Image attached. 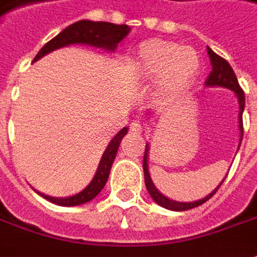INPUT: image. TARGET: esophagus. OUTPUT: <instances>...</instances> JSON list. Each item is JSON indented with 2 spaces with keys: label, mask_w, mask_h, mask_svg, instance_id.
Instances as JSON below:
<instances>
[{
  "label": "esophagus",
  "mask_w": 257,
  "mask_h": 257,
  "mask_svg": "<svg viewBox=\"0 0 257 257\" xmlns=\"http://www.w3.org/2000/svg\"><path fill=\"white\" fill-rule=\"evenodd\" d=\"M131 132L135 134V135H141L143 132V126L139 122H132V125H131Z\"/></svg>",
  "instance_id": "34e87169"
}]
</instances>
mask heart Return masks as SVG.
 Returning a JSON list of instances; mask_svg holds the SVG:
<instances>
[{
    "mask_svg": "<svg viewBox=\"0 0 257 257\" xmlns=\"http://www.w3.org/2000/svg\"><path fill=\"white\" fill-rule=\"evenodd\" d=\"M134 70L143 81L156 80L163 94H174L193 80L198 70V56L176 42L149 39L136 48Z\"/></svg>",
    "mask_w": 257,
    "mask_h": 257,
    "instance_id": "b5f03b06",
    "label": "heart"
}]
</instances>
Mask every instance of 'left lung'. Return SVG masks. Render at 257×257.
<instances>
[{
  "label": "left lung",
  "mask_w": 257,
  "mask_h": 257,
  "mask_svg": "<svg viewBox=\"0 0 257 257\" xmlns=\"http://www.w3.org/2000/svg\"><path fill=\"white\" fill-rule=\"evenodd\" d=\"M207 52H208L209 60H211V66H212V70L209 73L208 78L205 80V85L207 87H225V88H229L232 91L236 94L239 102V129H240V142H242V136H243V122H242V114H243V108H245V92L240 88V85L238 83V78L235 76L233 70L229 66V63L226 62L225 59H222L221 56H218L212 50V49L207 48ZM148 158H149V145L146 143V149H145V156H143V174H145V184H146V188L149 191L151 197L158 202L160 207L167 209H172V211H187V209L195 208L198 205H201L205 201H208L209 198L212 195L215 194L218 191V188L221 187V184L224 183V180L219 183V186L212 191L209 193L207 197H204L202 200H198V201L193 202H179V201H173L170 198H167L165 195L162 194L159 191L158 188L155 187L153 181L151 179V173H149V166H148ZM228 176V174H226Z\"/></svg>",
  "instance_id": "left-lung-1"
}]
</instances>
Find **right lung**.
<instances>
[{
    "label": "right lung",
    "mask_w": 257,
    "mask_h": 257,
    "mask_svg": "<svg viewBox=\"0 0 257 257\" xmlns=\"http://www.w3.org/2000/svg\"><path fill=\"white\" fill-rule=\"evenodd\" d=\"M129 31L131 29H129L128 25H115L111 22H92L88 19H83V21H78V22H74V24L67 26L52 41H49L38 52V55L35 56L33 62L39 60L41 57L53 52L56 49L64 48V46L74 45V43L90 45L94 48H101L109 50V52H114L118 46V43L128 35ZM126 132H128V128L125 126L112 138V141L106 146L105 152L99 160L98 169H97L94 179L83 191L71 195V197H64V198L63 197H60V198L50 197V195L43 194L39 191H36V193L42 195L43 198H46L48 201L57 204V205H63V207H76V205H81V204L91 201L92 198H95L105 186L106 180L109 177L111 166L114 163V159L116 156L118 148H119V143H121L122 138L126 135Z\"/></svg>",
    "instance_id": "obj_1"
}]
</instances>
